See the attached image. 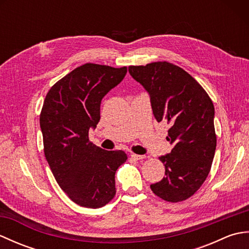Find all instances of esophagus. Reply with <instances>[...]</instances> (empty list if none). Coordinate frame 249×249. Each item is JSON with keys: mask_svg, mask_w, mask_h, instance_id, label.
Returning a JSON list of instances; mask_svg holds the SVG:
<instances>
[{"mask_svg": "<svg viewBox=\"0 0 249 249\" xmlns=\"http://www.w3.org/2000/svg\"><path fill=\"white\" fill-rule=\"evenodd\" d=\"M131 156V158H133V160H144L145 158V156L144 155H138V154H131L130 155Z\"/></svg>", "mask_w": 249, "mask_h": 249, "instance_id": "34e87169", "label": "esophagus"}]
</instances>
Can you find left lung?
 <instances>
[{
	"mask_svg": "<svg viewBox=\"0 0 249 249\" xmlns=\"http://www.w3.org/2000/svg\"><path fill=\"white\" fill-rule=\"evenodd\" d=\"M130 76L150 94L157 122L169 125L172 150L160 157L166 176L152 184L157 197L181 202L208 178L216 150L214 105L205 89L183 68L169 62L129 66Z\"/></svg>",
	"mask_w": 249,
	"mask_h": 249,
	"instance_id": "left-lung-1",
	"label": "left lung"
}]
</instances>
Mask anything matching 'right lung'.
Here are the masks:
<instances>
[{"label":"right lung","mask_w":249,"mask_h":249,"mask_svg":"<svg viewBox=\"0 0 249 249\" xmlns=\"http://www.w3.org/2000/svg\"><path fill=\"white\" fill-rule=\"evenodd\" d=\"M126 72V66L87 63L54 83L44 100L39 124L46 160L63 192L83 208H103L114 198L115 171L127 160L124 151H106L89 139L103 97Z\"/></svg>","instance_id":"obj_1"}]
</instances>
